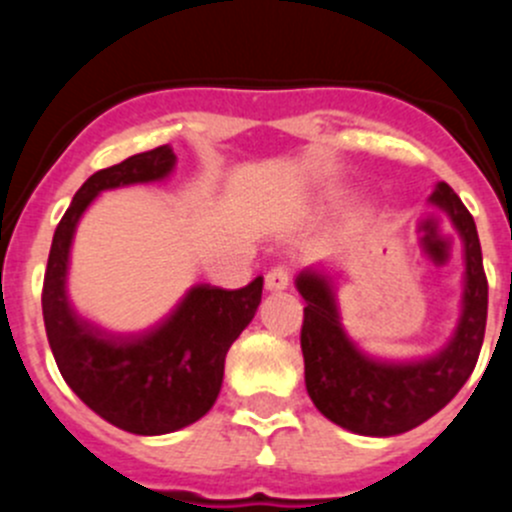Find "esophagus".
Masks as SVG:
<instances>
[{
  "label": "esophagus",
  "instance_id": "esophagus-1",
  "mask_svg": "<svg viewBox=\"0 0 512 512\" xmlns=\"http://www.w3.org/2000/svg\"><path fill=\"white\" fill-rule=\"evenodd\" d=\"M289 280H292V275H289V267L277 265L265 275V287L270 289V292H280V289L289 287Z\"/></svg>",
  "mask_w": 512,
  "mask_h": 512
}]
</instances>
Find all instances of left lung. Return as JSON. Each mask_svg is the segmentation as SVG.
I'll return each mask as SVG.
<instances>
[{
	"instance_id": "1",
	"label": "left lung",
	"mask_w": 512,
	"mask_h": 512,
	"mask_svg": "<svg viewBox=\"0 0 512 512\" xmlns=\"http://www.w3.org/2000/svg\"><path fill=\"white\" fill-rule=\"evenodd\" d=\"M431 203L446 208L466 245L461 322L451 342L431 359L394 364L364 354L339 324L327 277L304 270L294 280L307 302L299 342L309 399L329 421L361 436H396L438 414L473 374L483 347L488 280L476 223L448 183H438Z\"/></svg>"
}]
</instances>
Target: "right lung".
Instances as JSON below:
<instances>
[{
	"mask_svg": "<svg viewBox=\"0 0 512 512\" xmlns=\"http://www.w3.org/2000/svg\"><path fill=\"white\" fill-rule=\"evenodd\" d=\"M173 165L175 153L158 146L91 175L56 225L41 289L46 337L64 381L91 411L138 436L178 431L213 409L227 349L262 299V277L240 289L198 285L163 322L138 334L106 332L69 302L71 240L91 200L101 190L165 178Z\"/></svg>",
	"mask_w": 512,
	"mask_h": 512,
	"instance_id": "right-lung-1",
	"label": "right lung"
}]
</instances>
